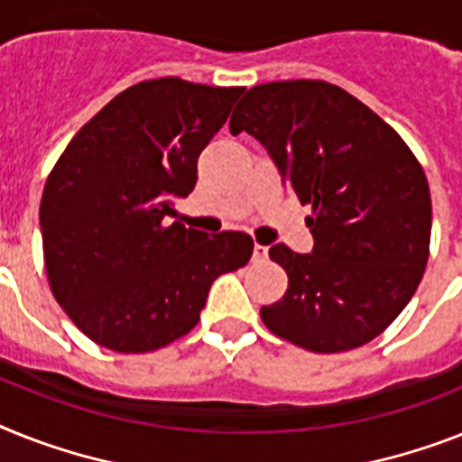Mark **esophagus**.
<instances>
[{
    "label": "esophagus",
    "mask_w": 462,
    "mask_h": 462,
    "mask_svg": "<svg viewBox=\"0 0 462 462\" xmlns=\"http://www.w3.org/2000/svg\"><path fill=\"white\" fill-rule=\"evenodd\" d=\"M266 257H269V247H266V245H259V243H254V253H253L254 262H264Z\"/></svg>",
    "instance_id": "obj_1"
}]
</instances>
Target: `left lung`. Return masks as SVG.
Listing matches in <instances>:
<instances>
[{
    "label": "left lung",
    "instance_id": "8db88e82",
    "mask_svg": "<svg viewBox=\"0 0 462 462\" xmlns=\"http://www.w3.org/2000/svg\"><path fill=\"white\" fill-rule=\"evenodd\" d=\"M269 151L283 184L311 205V254L278 243L283 300L262 307L273 335L316 354L371 342L418 291L430 257L432 198L420 162L394 129L323 79L253 87L231 116Z\"/></svg>",
    "mask_w": 462,
    "mask_h": 462
}]
</instances>
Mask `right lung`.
<instances>
[{
	"label": "right lung",
	"instance_id": "1",
	"mask_svg": "<svg viewBox=\"0 0 462 462\" xmlns=\"http://www.w3.org/2000/svg\"><path fill=\"white\" fill-rule=\"evenodd\" d=\"M243 87L146 79L72 136L40 205L49 285L97 345L155 352L200 321L209 285L253 257L243 231L170 222L198 181V158Z\"/></svg>",
	"mask_w": 462,
	"mask_h": 462
}]
</instances>
